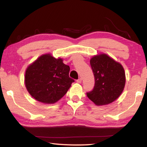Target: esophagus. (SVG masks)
Instances as JSON below:
<instances>
[{"instance_id": "obj_1", "label": "esophagus", "mask_w": 147, "mask_h": 147, "mask_svg": "<svg viewBox=\"0 0 147 147\" xmlns=\"http://www.w3.org/2000/svg\"><path fill=\"white\" fill-rule=\"evenodd\" d=\"M76 82L77 83H81L82 82V79L81 78H78V80H76Z\"/></svg>"}]
</instances>
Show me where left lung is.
I'll return each instance as SVG.
<instances>
[{
    "instance_id": "8db88e82",
    "label": "left lung",
    "mask_w": 147,
    "mask_h": 147,
    "mask_svg": "<svg viewBox=\"0 0 147 147\" xmlns=\"http://www.w3.org/2000/svg\"><path fill=\"white\" fill-rule=\"evenodd\" d=\"M90 65L94 77V86L93 90L87 92V96L96 105L111 103L121 95L125 85L123 66L106 54L93 57Z\"/></svg>"
}]
</instances>
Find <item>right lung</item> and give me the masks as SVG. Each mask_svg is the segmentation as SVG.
<instances>
[{
	"mask_svg": "<svg viewBox=\"0 0 147 147\" xmlns=\"http://www.w3.org/2000/svg\"><path fill=\"white\" fill-rule=\"evenodd\" d=\"M69 71L62 59L45 54L27 68L26 88L36 100L53 104L63 97L74 82L69 77Z\"/></svg>",
	"mask_w": 147,
	"mask_h": 147,
	"instance_id": "1",
	"label": "right lung"
}]
</instances>
